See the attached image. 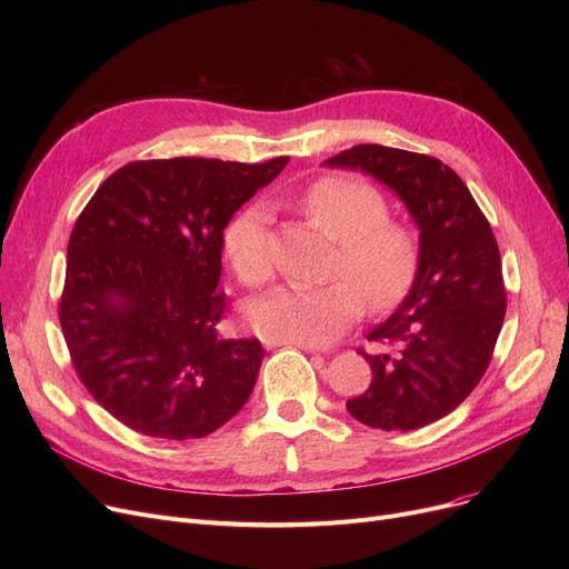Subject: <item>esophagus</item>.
<instances>
[{"instance_id": "34e87169", "label": "esophagus", "mask_w": 569, "mask_h": 569, "mask_svg": "<svg viewBox=\"0 0 569 569\" xmlns=\"http://www.w3.org/2000/svg\"><path fill=\"white\" fill-rule=\"evenodd\" d=\"M264 346H267V348L292 346V348H302V350H307V352H325V348H320V346H311V343H295V341H272V339H267V341H264Z\"/></svg>"}]
</instances>
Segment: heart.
<instances>
[{"instance_id": "obj_1", "label": "heart", "mask_w": 569, "mask_h": 569, "mask_svg": "<svg viewBox=\"0 0 569 569\" xmlns=\"http://www.w3.org/2000/svg\"><path fill=\"white\" fill-rule=\"evenodd\" d=\"M297 207L339 242L335 274L327 286H281L253 300L247 320L272 341L325 346L371 307L387 309L408 292L420 249L415 234L387 221L385 198L362 179L322 177L295 198ZM267 207L253 202L223 230V256L239 281L262 286L272 277Z\"/></svg>"}]
</instances>
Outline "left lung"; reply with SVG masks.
I'll return each instance as SVG.
<instances>
[{
	"label": "left lung",
	"mask_w": 569,
	"mask_h": 569,
	"mask_svg": "<svg viewBox=\"0 0 569 569\" xmlns=\"http://www.w3.org/2000/svg\"><path fill=\"white\" fill-rule=\"evenodd\" d=\"M322 166L371 174L397 193L420 230L412 286L369 332L397 352H362L373 378L346 408L382 431L427 427L452 412L491 362L507 307L496 237L461 177L433 157L355 144Z\"/></svg>",
	"instance_id": "obj_1"
}]
</instances>
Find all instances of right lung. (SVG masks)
<instances>
[{
  "label": "right lung",
  "mask_w": 569,
  "mask_h": 569,
  "mask_svg": "<svg viewBox=\"0 0 569 569\" xmlns=\"http://www.w3.org/2000/svg\"><path fill=\"white\" fill-rule=\"evenodd\" d=\"M288 161H136L87 202L69 239L59 322L78 378L114 420L187 440L249 401L264 350L217 335L221 239Z\"/></svg>",
  "instance_id": "add662e5"
}]
</instances>
